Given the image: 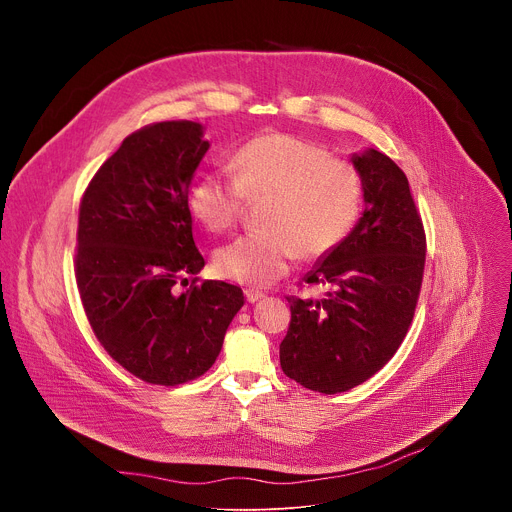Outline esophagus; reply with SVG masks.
<instances>
[{
    "label": "esophagus",
    "instance_id": "obj_1",
    "mask_svg": "<svg viewBox=\"0 0 512 512\" xmlns=\"http://www.w3.org/2000/svg\"><path fill=\"white\" fill-rule=\"evenodd\" d=\"M245 298H247L249 304H255V302L263 300L265 296L261 294V291H257V289H245Z\"/></svg>",
    "mask_w": 512,
    "mask_h": 512
}]
</instances>
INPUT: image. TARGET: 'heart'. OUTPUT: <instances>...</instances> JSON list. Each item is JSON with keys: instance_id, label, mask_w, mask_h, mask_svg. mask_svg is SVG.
Masks as SVG:
<instances>
[{"instance_id": "heart-1", "label": "heart", "mask_w": 512, "mask_h": 512, "mask_svg": "<svg viewBox=\"0 0 512 512\" xmlns=\"http://www.w3.org/2000/svg\"><path fill=\"white\" fill-rule=\"evenodd\" d=\"M259 206V231L216 251L225 279L263 287L279 279L296 257L312 261L332 253L354 229L364 204L356 166L332 158L312 141L263 133L245 141L231 160V174L206 172L188 190V206L208 231L237 225L245 200Z\"/></svg>"}]
</instances>
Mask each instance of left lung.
<instances>
[{
	"mask_svg": "<svg viewBox=\"0 0 512 512\" xmlns=\"http://www.w3.org/2000/svg\"><path fill=\"white\" fill-rule=\"evenodd\" d=\"M364 180V212L350 235L308 275L320 300L287 298L279 344L283 373L306 389L344 393L379 373L401 346L419 300L425 231L407 176L385 154L352 156Z\"/></svg>",
	"mask_w": 512,
	"mask_h": 512,
	"instance_id": "left-lung-1",
	"label": "left lung"
}]
</instances>
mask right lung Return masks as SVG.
I'll use <instances>...</instances> for the list:
<instances>
[{
	"label": "right lung",
	"mask_w": 512,
	"mask_h": 512,
	"mask_svg": "<svg viewBox=\"0 0 512 512\" xmlns=\"http://www.w3.org/2000/svg\"><path fill=\"white\" fill-rule=\"evenodd\" d=\"M208 145L194 121L145 125L97 170L79 208L75 275L87 320L107 354L152 385L204 375L245 304L237 285L186 277L204 267L188 190Z\"/></svg>",
	"instance_id": "right-lung-1"
}]
</instances>
